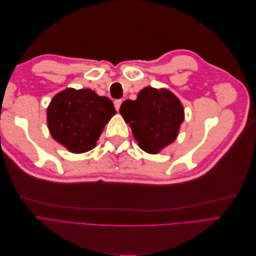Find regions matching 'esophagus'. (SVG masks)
<instances>
[{"instance_id": "34e87169", "label": "esophagus", "mask_w": 256, "mask_h": 256, "mask_svg": "<svg viewBox=\"0 0 256 256\" xmlns=\"http://www.w3.org/2000/svg\"><path fill=\"white\" fill-rule=\"evenodd\" d=\"M122 99H118V100H115L114 102V106H115V109H116V111H118L120 110V106H122Z\"/></svg>"}]
</instances>
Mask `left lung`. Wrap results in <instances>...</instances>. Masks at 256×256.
Masks as SVG:
<instances>
[{"instance_id":"left-lung-1","label":"left lung","mask_w":256,"mask_h":256,"mask_svg":"<svg viewBox=\"0 0 256 256\" xmlns=\"http://www.w3.org/2000/svg\"><path fill=\"white\" fill-rule=\"evenodd\" d=\"M120 113L140 148L158 154L172 144L184 120V106L171 90L146 86L136 100H126Z\"/></svg>"}]
</instances>
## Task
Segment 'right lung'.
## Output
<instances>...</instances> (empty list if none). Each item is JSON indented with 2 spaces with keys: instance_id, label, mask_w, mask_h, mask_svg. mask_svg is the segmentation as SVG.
Wrapping results in <instances>:
<instances>
[{
  "instance_id": "obj_1",
  "label": "right lung",
  "mask_w": 256,
  "mask_h": 256,
  "mask_svg": "<svg viewBox=\"0 0 256 256\" xmlns=\"http://www.w3.org/2000/svg\"><path fill=\"white\" fill-rule=\"evenodd\" d=\"M113 102L90 88H65L47 108V125L52 138L74 154L94 148L113 115Z\"/></svg>"
}]
</instances>
